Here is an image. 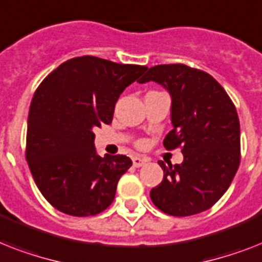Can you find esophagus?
I'll use <instances>...</instances> for the list:
<instances>
[{
    "mask_svg": "<svg viewBox=\"0 0 262 262\" xmlns=\"http://www.w3.org/2000/svg\"><path fill=\"white\" fill-rule=\"evenodd\" d=\"M146 163V159H144V157H141V156H135L133 157V165H135V167H142V165L145 164Z\"/></svg>",
    "mask_w": 262,
    "mask_h": 262,
    "instance_id": "esophagus-1",
    "label": "esophagus"
}]
</instances>
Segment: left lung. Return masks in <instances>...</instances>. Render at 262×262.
Returning a JSON list of instances; mask_svg holds the SVG:
<instances>
[{"mask_svg": "<svg viewBox=\"0 0 262 262\" xmlns=\"http://www.w3.org/2000/svg\"><path fill=\"white\" fill-rule=\"evenodd\" d=\"M156 82L171 95L172 130L164 146H182L183 163L165 165L150 190L157 208L173 216L206 211L226 192L239 165V120L234 103L211 75L184 64H160L138 83Z\"/></svg>", "mask_w": 262, "mask_h": 262, "instance_id": "1", "label": "left lung"}]
</instances>
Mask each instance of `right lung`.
I'll return each instance as SVG.
<instances>
[{"instance_id": "add662e5", "label": "right lung", "mask_w": 262, "mask_h": 262, "mask_svg": "<svg viewBox=\"0 0 262 262\" xmlns=\"http://www.w3.org/2000/svg\"><path fill=\"white\" fill-rule=\"evenodd\" d=\"M148 70L95 56L64 61L40 83L28 114L27 161L42 196L59 211L95 215L114 201L130 168L124 155L101 157L94 129L109 125L122 91Z\"/></svg>"}]
</instances>
